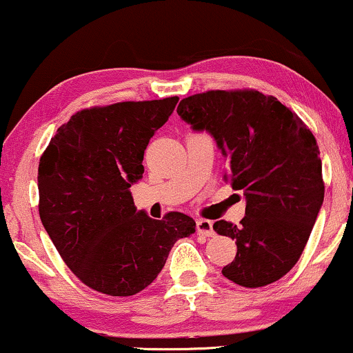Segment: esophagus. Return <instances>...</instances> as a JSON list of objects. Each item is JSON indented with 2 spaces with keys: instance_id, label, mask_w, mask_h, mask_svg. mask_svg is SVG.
I'll return each instance as SVG.
<instances>
[{
  "instance_id": "1",
  "label": "esophagus",
  "mask_w": 353,
  "mask_h": 353,
  "mask_svg": "<svg viewBox=\"0 0 353 353\" xmlns=\"http://www.w3.org/2000/svg\"><path fill=\"white\" fill-rule=\"evenodd\" d=\"M196 231H198V234L206 236V238H211V236H214L213 223L208 221V219H198V221H196Z\"/></svg>"
}]
</instances>
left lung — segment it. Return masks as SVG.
I'll return each instance as SVG.
<instances>
[{
	"label": "left lung",
	"mask_w": 353,
	"mask_h": 353,
	"mask_svg": "<svg viewBox=\"0 0 353 353\" xmlns=\"http://www.w3.org/2000/svg\"><path fill=\"white\" fill-rule=\"evenodd\" d=\"M176 112L194 132L213 137L228 159L225 178L246 198L241 225H213L238 246L223 276L243 288L281 279L299 261L324 203L316 137L276 97L258 90L194 94Z\"/></svg>",
	"instance_id": "8db88e82"
}]
</instances>
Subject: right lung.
Instances as JSON below:
<instances>
[{"label":"right lung","instance_id":"add662e5","mask_svg":"<svg viewBox=\"0 0 353 353\" xmlns=\"http://www.w3.org/2000/svg\"><path fill=\"white\" fill-rule=\"evenodd\" d=\"M178 97L77 112L57 128L37 170L39 216L70 271L94 291L134 296L163 269L178 239L194 233L183 213L152 219L130 186L143 153Z\"/></svg>","mask_w":353,"mask_h":353}]
</instances>
